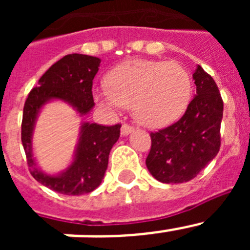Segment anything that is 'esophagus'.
<instances>
[{"mask_svg":"<svg viewBox=\"0 0 250 250\" xmlns=\"http://www.w3.org/2000/svg\"><path fill=\"white\" fill-rule=\"evenodd\" d=\"M132 131H134V127L130 126L129 124H123V126H121V135L126 136L129 134H131Z\"/></svg>","mask_w":250,"mask_h":250,"instance_id":"esophagus-1","label":"esophagus"}]
</instances>
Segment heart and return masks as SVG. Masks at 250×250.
I'll return each instance as SVG.
<instances>
[{
    "mask_svg": "<svg viewBox=\"0 0 250 250\" xmlns=\"http://www.w3.org/2000/svg\"><path fill=\"white\" fill-rule=\"evenodd\" d=\"M193 81L180 63L159 60H132L115 67L107 86L95 91L99 105L112 111L132 106L136 120L146 127H164L185 112Z\"/></svg>",
    "mask_w": 250,
    "mask_h": 250,
    "instance_id": "b5f03b06",
    "label": "heart"
}]
</instances>
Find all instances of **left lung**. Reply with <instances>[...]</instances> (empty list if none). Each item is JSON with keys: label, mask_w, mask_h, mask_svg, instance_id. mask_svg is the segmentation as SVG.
<instances>
[{"label": "left lung", "mask_w": 250, "mask_h": 250, "mask_svg": "<svg viewBox=\"0 0 250 250\" xmlns=\"http://www.w3.org/2000/svg\"><path fill=\"white\" fill-rule=\"evenodd\" d=\"M194 96L182 119L151 132L146 167L156 180L167 184L189 182L207 167L220 149L223 100L213 77L196 66Z\"/></svg>", "instance_id": "1"}]
</instances>
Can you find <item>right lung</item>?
Here are the masks:
<instances>
[{"mask_svg": "<svg viewBox=\"0 0 250 250\" xmlns=\"http://www.w3.org/2000/svg\"><path fill=\"white\" fill-rule=\"evenodd\" d=\"M101 60L89 55L71 54L48 68L31 90L23 106L21 140L31 175L45 187L65 195L91 193L103 182L111 147L120 136V124L104 126L83 123L80 127L74 160L57 175H48L37 167L32 151V134L39 112L45 104L62 100L71 105L80 116L95 106L92 80L98 74Z\"/></svg>", "mask_w": 250, "mask_h": 250, "instance_id": "1", "label": "right lung"}]
</instances>
